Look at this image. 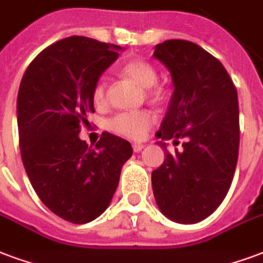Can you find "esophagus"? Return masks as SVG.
Listing matches in <instances>:
<instances>
[{
	"mask_svg": "<svg viewBox=\"0 0 263 263\" xmlns=\"http://www.w3.org/2000/svg\"><path fill=\"white\" fill-rule=\"evenodd\" d=\"M144 148V144H140V143H134L133 144V151L134 153H140L141 149Z\"/></svg>",
	"mask_w": 263,
	"mask_h": 263,
	"instance_id": "esophagus-1",
	"label": "esophagus"
}]
</instances>
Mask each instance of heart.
I'll use <instances>...</instances> for the list:
<instances>
[{
  "label": "heart",
  "instance_id": "obj_1",
  "mask_svg": "<svg viewBox=\"0 0 263 263\" xmlns=\"http://www.w3.org/2000/svg\"><path fill=\"white\" fill-rule=\"evenodd\" d=\"M122 73L126 78L137 83L140 87L148 88V94L154 98H159L162 96V88L155 87L158 73L153 65L148 64L141 59L130 61L122 68ZM92 100L94 104L101 106L106 101V83L100 80L92 90ZM157 116L153 110H132V112H120L115 115L108 123L109 130L114 133L123 136L130 140H141L155 123Z\"/></svg>",
  "mask_w": 263,
  "mask_h": 263
}]
</instances>
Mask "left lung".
Listing matches in <instances>:
<instances>
[{
    "instance_id": "1",
    "label": "left lung",
    "mask_w": 263,
    "mask_h": 263,
    "mask_svg": "<svg viewBox=\"0 0 263 263\" xmlns=\"http://www.w3.org/2000/svg\"><path fill=\"white\" fill-rule=\"evenodd\" d=\"M154 58L171 72L173 94L158 130L166 159L151 175L154 197L166 218L197 223L222 204L232 184L240 145L237 90L218 59L187 40L155 45ZM183 151L169 154L166 139Z\"/></svg>"
}]
</instances>
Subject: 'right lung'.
<instances>
[{
  "label": "right lung",
  "instance_id": "right-lung-1",
  "mask_svg": "<svg viewBox=\"0 0 263 263\" xmlns=\"http://www.w3.org/2000/svg\"><path fill=\"white\" fill-rule=\"evenodd\" d=\"M119 45L72 35L43 49L23 74L16 112L23 166L43 204L68 222L88 223L108 208L129 141L108 132L96 148L79 137L94 112L92 90Z\"/></svg>",
  "mask_w": 263,
  "mask_h": 263
}]
</instances>
